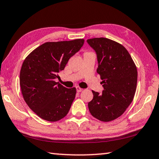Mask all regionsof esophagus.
Segmentation results:
<instances>
[{"label":"esophagus","mask_w":159,"mask_h":159,"mask_svg":"<svg viewBox=\"0 0 159 159\" xmlns=\"http://www.w3.org/2000/svg\"><path fill=\"white\" fill-rule=\"evenodd\" d=\"M76 90H77V92H78V93L81 92V91L83 90L82 88H80V87H79V86H77V87H76Z\"/></svg>","instance_id":"1"}]
</instances>
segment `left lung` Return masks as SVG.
<instances>
[{"instance_id":"obj_1","label":"left lung","mask_w":159,"mask_h":159,"mask_svg":"<svg viewBox=\"0 0 159 159\" xmlns=\"http://www.w3.org/2000/svg\"><path fill=\"white\" fill-rule=\"evenodd\" d=\"M95 50L98 61L97 72L102 80V94L92 90L88 103L91 115L109 122L120 116L133 100L138 82L135 64L125 48L107 38L87 40Z\"/></svg>"}]
</instances>
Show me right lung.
I'll return each instance as SVG.
<instances>
[{
  "mask_svg": "<svg viewBox=\"0 0 159 159\" xmlns=\"http://www.w3.org/2000/svg\"><path fill=\"white\" fill-rule=\"evenodd\" d=\"M83 43L82 39L46 42L24 61L20 76L21 94L29 108L42 119L55 122L68 114L76 89L66 88L55 80Z\"/></svg>",
  "mask_w": 159,
  "mask_h": 159,
  "instance_id": "obj_1",
  "label": "right lung"
}]
</instances>
